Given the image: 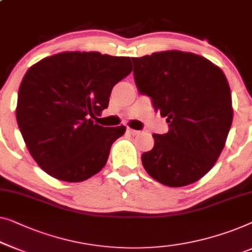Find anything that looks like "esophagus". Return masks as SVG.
I'll return each mask as SVG.
<instances>
[{
	"label": "esophagus",
	"mask_w": 252,
	"mask_h": 252,
	"mask_svg": "<svg viewBox=\"0 0 252 252\" xmlns=\"http://www.w3.org/2000/svg\"><path fill=\"white\" fill-rule=\"evenodd\" d=\"M127 132H128L130 135H133V136H135V135H137L138 133H140L138 130L133 129V128H128V129H127Z\"/></svg>",
	"instance_id": "34e87169"
}]
</instances>
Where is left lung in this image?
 Instances as JSON below:
<instances>
[{"mask_svg":"<svg viewBox=\"0 0 252 252\" xmlns=\"http://www.w3.org/2000/svg\"><path fill=\"white\" fill-rule=\"evenodd\" d=\"M132 61L138 91L169 124L166 134L152 135V150L142 155L144 169L170 188L194 183L220 158L233 122L225 74L206 58L177 50Z\"/></svg>","mask_w":252,"mask_h":252,"instance_id":"left-lung-1","label":"left lung"}]
</instances>
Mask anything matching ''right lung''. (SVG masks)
<instances>
[{
  "instance_id": "1",
  "label": "right lung",
  "mask_w": 252,
  "mask_h": 252,
  "mask_svg": "<svg viewBox=\"0 0 252 252\" xmlns=\"http://www.w3.org/2000/svg\"><path fill=\"white\" fill-rule=\"evenodd\" d=\"M132 70L128 57L79 51L46 57L28 69L18 93L17 123L46 174L77 183L103 168L126 127H103L93 118Z\"/></svg>"
}]
</instances>
